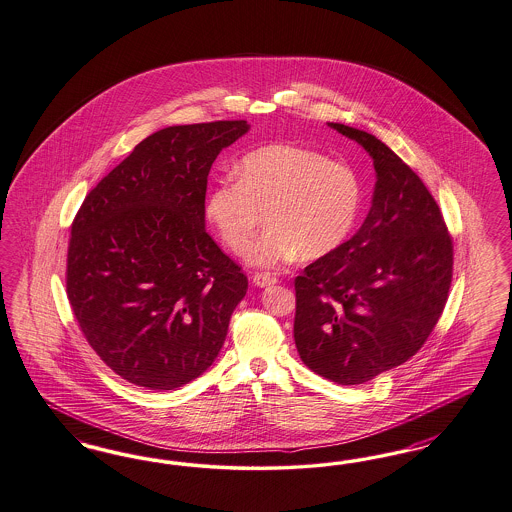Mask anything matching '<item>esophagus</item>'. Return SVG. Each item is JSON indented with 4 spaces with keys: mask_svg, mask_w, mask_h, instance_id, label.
I'll use <instances>...</instances> for the list:
<instances>
[{
    "mask_svg": "<svg viewBox=\"0 0 512 512\" xmlns=\"http://www.w3.org/2000/svg\"><path fill=\"white\" fill-rule=\"evenodd\" d=\"M253 284L257 287H268L278 284V280H276V276H272V274H268V272H257V274L253 276Z\"/></svg>",
    "mask_w": 512,
    "mask_h": 512,
    "instance_id": "obj_1",
    "label": "esophagus"
}]
</instances>
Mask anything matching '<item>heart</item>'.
<instances>
[{
	"label": "heart",
	"instance_id": "1",
	"mask_svg": "<svg viewBox=\"0 0 512 512\" xmlns=\"http://www.w3.org/2000/svg\"><path fill=\"white\" fill-rule=\"evenodd\" d=\"M234 179L209 190L205 219L230 251L244 253L265 213L268 230L249 249V265L276 268L299 253L324 257L356 225L362 202L356 173L307 146L255 148L236 162Z\"/></svg>",
	"mask_w": 512,
	"mask_h": 512
}]
</instances>
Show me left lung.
Returning a JSON list of instances; mask_svg holds the SVG:
<instances>
[{
    "label": "left lung",
    "instance_id": "left-lung-1",
    "mask_svg": "<svg viewBox=\"0 0 512 512\" xmlns=\"http://www.w3.org/2000/svg\"><path fill=\"white\" fill-rule=\"evenodd\" d=\"M373 160L368 217L295 278V347L307 368L362 385L425 345L448 301L453 244L427 186L375 135L328 123Z\"/></svg>",
    "mask_w": 512,
    "mask_h": 512
}]
</instances>
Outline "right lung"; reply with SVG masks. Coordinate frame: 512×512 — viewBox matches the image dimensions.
Wrapping results in <instances>:
<instances>
[{
    "label": "right lung",
    "mask_w": 512,
    "mask_h": 512,
    "mask_svg": "<svg viewBox=\"0 0 512 512\" xmlns=\"http://www.w3.org/2000/svg\"><path fill=\"white\" fill-rule=\"evenodd\" d=\"M246 120L171 125L133 148L72 223L66 293L87 343L122 379L173 390L223 347L246 274L205 232V190Z\"/></svg>",
    "instance_id": "right-lung-1"
}]
</instances>
